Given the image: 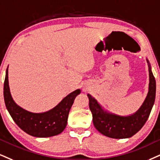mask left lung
<instances>
[{
	"instance_id": "left-lung-1",
	"label": "left lung",
	"mask_w": 160,
	"mask_h": 160,
	"mask_svg": "<svg viewBox=\"0 0 160 160\" xmlns=\"http://www.w3.org/2000/svg\"><path fill=\"white\" fill-rule=\"evenodd\" d=\"M149 70V88L147 97L136 113L122 116L104 110L91 95L88 94L92 122L98 131L113 139H126L136 134L145 125L151 113L156 96V80L147 59Z\"/></svg>"
}]
</instances>
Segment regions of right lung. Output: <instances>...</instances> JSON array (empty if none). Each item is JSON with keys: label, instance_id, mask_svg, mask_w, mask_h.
Masks as SVG:
<instances>
[{"label": "right lung", "instance_id": "add662e5", "mask_svg": "<svg viewBox=\"0 0 160 160\" xmlns=\"http://www.w3.org/2000/svg\"><path fill=\"white\" fill-rule=\"evenodd\" d=\"M81 92L75 90L64 97L55 108L44 113L27 111L14 102L8 80V68L3 85V97L6 107L14 122L25 133L35 137H50L64 131L68 123V114L75 98Z\"/></svg>", "mask_w": 160, "mask_h": 160}]
</instances>
